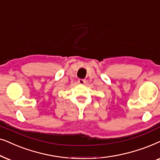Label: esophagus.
<instances>
[{
	"label": "esophagus",
	"mask_w": 160,
	"mask_h": 160,
	"mask_svg": "<svg viewBox=\"0 0 160 160\" xmlns=\"http://www.w3.org/2000/svg\"><path fill=\"white\" fill-rule=\"evenodd\" d=\"M78 82H79V84L83 85V84L85 83V82H86V80H83V79H79V80H78Z\"/></svg>",
	"instance_id": "obj_1"
}]
</instances>
